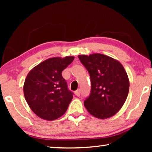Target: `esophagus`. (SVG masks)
I'll return each instance as SVG.
<instances>
[{"mask_svg": "<svg viewBox=\"0 0 152 152\" xmlns=\"http://www.w3.org/2000/svg\"><path fill=\"white\" fill-rule=\"evenodd\" d=\"M75 94L77 96H80V90H77V91L75 92Z\"/></svg>", "mask_w": 152, "mask_h": 152, "instance_id": "1", "label": "esophagus"}]
</instances>
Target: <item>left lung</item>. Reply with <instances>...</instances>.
I'll return each instance as SVG.
<instances>
[{
	"label": "left lung",
	"mask_w": 152,
	"mask_h": 152,
	"mask_svg": "<svg viewBox=\"0 0 152 152\" xmlns=\"http://www.w3.org/2000/svg\"><path fill=\"white\" fill-rule=\"evenodd\" d=\"M91 77V89L84 106L94 117L107 119L121 109L127 99L129 81L123 66L100 53L78 56Z\"/></svg>",
	"instance_id": "1"
}]
</instances>
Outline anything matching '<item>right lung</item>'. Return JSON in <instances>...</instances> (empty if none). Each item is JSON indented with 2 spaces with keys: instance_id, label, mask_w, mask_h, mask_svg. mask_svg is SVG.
Segmentation results:
<instances>
[{
  "instance_id": "add662e5",
  "label": "right lung",
  "mask_w": 152,
  "mask_h": 152,
  "mask_svg": "<svg viewBox=\"0 0 152 152\" xmlns=\"http://www.w3.org/2000/svg\"><path fill=\"white\" fill-rule=\"evenodd\" d=\"M74 59L73 56L48 59L28 74L23 86L25 100L42 119L55 120L68 109L74 93L68 89L61 72Z\"/></svg>"
}]
</instances>
